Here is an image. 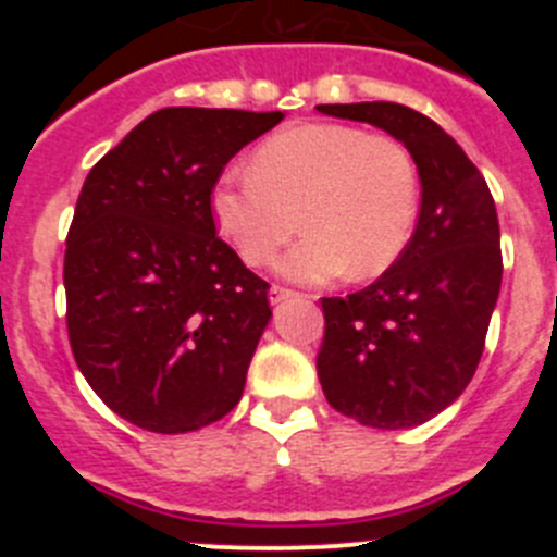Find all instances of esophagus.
<instances>
[{
	"mask_svg": "<svg viewBox=\"0 0 557 557\" xmlns=\"http://www.w3.org/2000/svg\"><path fill=\"white\" fill-rule=\"evenodd\" d=\"M293 289H284V287H270V293H268V298H270V307H282L284 301H287V298H293Z\"/></svg>",
	"mask_w": 557,
	"mask_h": 557,
	"instance_id": "obj_1",
	"label": "esophagus"
}]
</instances>
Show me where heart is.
Listing matches in <instances>:
<instances>
[{"mask_svg": "<svg viewBox=\"0 0 557 557\" xmlns=\"http://www.w3.org/2000/svg\"><path fill=\"white\" fill-rule=\"evenodd\" d=\"M421 186L410 150L393 136L314 122L278 133L214 186L211 214L248 264H264L298 231L307 236L275 262L298 284L351 273L371 278L398 262L416 231Z\"/></svg>", "mask_w": 557, "mask_h": 557, "instance_id": "1", "label": "heart"}]
</instances>
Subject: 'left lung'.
I'll return each instance as SVG.
<instances>
[{
  "mask_svg": "<svg viewBox=\"0 0 557 557\" xmlns=\"http://www.w3.org/2000/svg\"><path fill=\"white\" fill-rule=\"evenodd\" d=\"M368 122L410 150L421 181L418 225L371 287L323 298L318 376L329 405L373 430L426 424L480 366L502 287L499 220L488 184L441 125L398 102L318 106Z\"/></svg>",
  "mask_w": 557,
  "mask_h": 557,
  "instance_id": "left-lung-1",
  "label": "left lung"
}]
</instances>
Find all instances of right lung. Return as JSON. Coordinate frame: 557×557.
I'll return each mask as SVG.
<instances>
[{
	"instance_id": "1",
	"label": "right lung",
	"mask_w": 557,
	"mask_h": 557,
	"mask_svg": "<svg viewBox=\"0 0 557 557\" xmlns=\"http://www.w3.org/2000/svg\"><path fill=\"white\" fill-rule=\"evenodd\" d=\"M282 120L161 108L83 184L63 259L69 343L91 391L141 430L195 432L243 398L270 284L218 236L211 189Z\"/></svg>"
}]
</instances>
